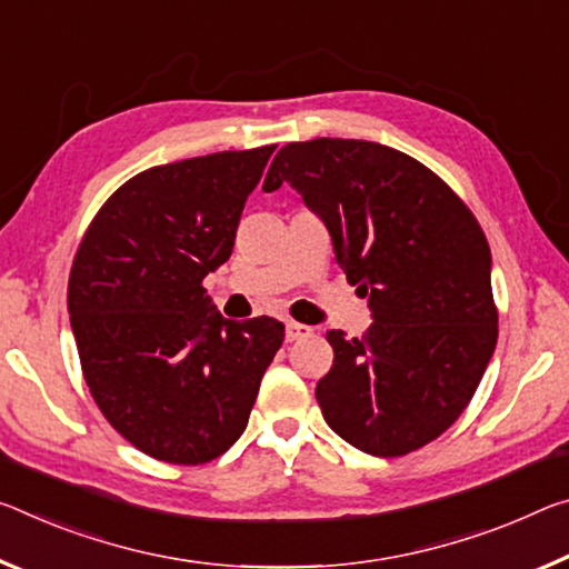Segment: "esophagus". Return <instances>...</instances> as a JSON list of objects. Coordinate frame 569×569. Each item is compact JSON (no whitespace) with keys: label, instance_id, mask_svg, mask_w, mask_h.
Listing matches in <instances>:
<instances>
[{"label":"esophagus","instance_id":"1","mask_svg":"<svg viewBox=\"0 0 569 569\" xmlns=\"http://www.w3.org/2000/svg\"><path fill=\"white\" fill-rule=\"evenodd\" d=\"M311 329L306 327V323H299V321H286V339L288 341H296V339H303L309 337Z\"/></svg>","mask_w":569,"mask_h":569}]
</instances>
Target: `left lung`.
Returning <instances> with one entry per match:
<instances>
[{"mask_svg":"<svg viewBox=\"0 0 569 569\" xmlns=\"http://www.w3.org/2000/svg\"><path fill=\"white\" fill-rule=\"evenodd\" d=\"M281 184L327 224L337 263L372 311L362 339L327 331L323 420L369 456L422 448L471 402L499 337L481 224L438 174L375 141L286 143L263 189Z\"/></svg>","mask_w":569,"mask_h":569,"instance_id":"8db88e82","label":"left lung"}]
</instances>
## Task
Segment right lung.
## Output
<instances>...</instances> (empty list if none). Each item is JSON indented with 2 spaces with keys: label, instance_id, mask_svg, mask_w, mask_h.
I'll list each match as a JSON object with an SVG mask.
<instances>
[{
  "label": "right lung",
  "instance_id": "add662e5",
  "mask_svg": "<svg viewBox=\"0 0 569 569\" xmlns=\"http://www.w3.org/2000/svg\"><path fill=\"white\" fill-rule=\"evenodd\" d=\"M273 151L141 171L80 240L68 313L83 377L106 420L157 461L207 463L236 443L283 345L281 321L224 319L202 288Z\"/></svg>",
  "mask_w": 569,
  "mask_h": 569
}]
</instances>
